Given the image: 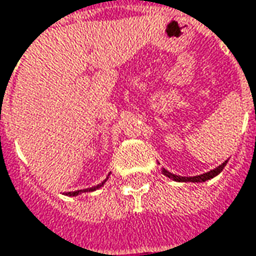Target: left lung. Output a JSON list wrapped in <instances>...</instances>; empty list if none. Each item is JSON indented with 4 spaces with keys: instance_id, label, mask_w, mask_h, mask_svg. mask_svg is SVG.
<instances>
[{
    "instance_id": "obj_1",
    "label": "left lung",
    "mask_w": 256,
    "mask_h": 256,
    "mask_svg": "<svg viewBox=\"0 0 256 256\" xmlns=\"http://www.w3.org/2000/svg\"><path fill=\"white\" fill-rule=\"evenodd\" d=\"M226 163H228V162H224L223 164H220L218 168L212 169V170L207 172V174H200V176H192V178L178 176V174H170V172H168V170H164V169H162V172L166 174L168 178H170V179H174V180H178V182H206V180H208V179H211V178H214V176H217V174H220V172L223 170V168L226 166Z\"/></svg>"
}]
</instances>
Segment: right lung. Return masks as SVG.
<instances>
[{
    "instance_id": "obj_1",
    "label": "right lung",
    "mask_w": 256,
    "mask_h": 256,
    "mask_svg": "<svg viewBox=\"0 0 256 256\" xmlns=\"http://www.w3.org/2000/svg\"><path fill=\"white\" fill-rule=\"evenodd\" d=\"M104 182H102L99 185H96V186H92V188H87V190H82V191H72V192H66V195H70V196H76V195H78L80 192H86V191H94V190H99L102 185H103Z\"/></svg>"
}]
</instances>
